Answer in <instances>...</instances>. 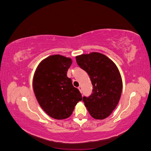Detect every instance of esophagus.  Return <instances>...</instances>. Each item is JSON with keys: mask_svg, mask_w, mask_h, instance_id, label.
<instances>
[{"mask_svg": "<svg viewBox=\"0 0 151 151\" xmlns=\"http://www.w3.org/2000/svg\"><path fill=\"white\" fill-rule=\"evenodd\" d=\"M78 89L80 91L81 93H82V89H82V87L81 86H79L78 87Z\"/></svg>", "mask_w": 151, "mask_h": 151, "instance_id": "1", "label": "esophagus"}]
</instances>
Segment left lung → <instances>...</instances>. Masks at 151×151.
Returning a JSON list of instances; mask_svg holds the SVG:
<instances>
[{"instance_id":"left-lung-1","label":"left lung","mask_w":151,"mask_h":151,"mask_svg":"<svg viewBox=\"0 0 151 151\" xmlns=\"http://www.w3.org/2000/svg\"><path fill=\"white\" fill-rule=\"evenodd\" d=\"M79 66L88 73L92 83L93 93L83 97L86 107L93 118L103 120L111 115L120 101L122 79L116 64L98 52L76 56Z\"/></svg>"}]
</instances>
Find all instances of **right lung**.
I'll return each instance as SVG.
<instances>
[{"label": "right lung", "mask_w": 151, "mask_h": 151, "mask_svg": "<svg viewBox=\"0 0 151 151\" xmlns=\"http://www.w3.org/2000/svg\"><path fill=\"white\" fill-rule=\"evenodd\" d=\"M72 60L60 55L41 62L35 72L33 88L36 99L48 115L56 120L69 117L82 100L80 91L67 76Z\"/></svg>", "instance_id": "1"}]
</instances>
